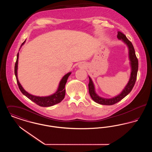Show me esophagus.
<instances>
[{
  "mask_svg": "<svg viewBox=\"0 0 152 152\" xmlns=\"http://www.w3.org/2000/svg\"><path fill=\"white\" fill-rule=\"evenodd\" d=\"M79 68H84L85 67V65L84 64H80Z\"/></svg>",
  "mask_w": 152,
  "mask_h": 152,
  "instance_id": "esophagus-1",
  "label": "esophagus"
}]
</instances>
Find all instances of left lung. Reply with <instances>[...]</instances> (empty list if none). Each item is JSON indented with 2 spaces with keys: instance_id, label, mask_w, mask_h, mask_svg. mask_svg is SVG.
Masks as SVG:
<instances>
[{
  "instance_id": "8db88e82",
  "label": "left lung",
  "mask_w": 152,
  "mask_h": 152,
  "mask_svg": "<svg viewBox=\"0 0 152 152\" xmlns=\"http://www.w3.org/2000/svg\"><path fill=\"white\" fill-rule=\"evenodd\" d=\"M117 37L118 39L122 40L123 42L127 45L128 48L129 59L130 60V65L131 67L130 79L126 86L124 88L123 91L120 94H118L117 96H116L114 97L107 99V98H104V97H100V96H99L96 94L95 91V87H94L93 81L91 79V77L88 76L89 79V83L88 84L89 94L94 101L101 105H112L118 102V101L121 100L131 92V91L132 90L134 86L136 80L137 79L138 62L137 58L136 56L133 45L130 41L127 39L126 36L122 32L118 31L117 32Z\"/></svg>"
}]
</instances>
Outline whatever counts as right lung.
Returning <instances> with one entry per match:
<instances>
[{
  "label": "right lung",
  "mask_w": 152,
  "mask_h": 152,
  "mask_svg": "<svg viewBox=\"0 0 152 152\" xmlns=\"http://www.w3.org/2000/svg\"><path fill=\"white\" fill-rule=\"evenodd\" d=\"M26 40L22 43L20 48L22 47V45L25 43ZM19 49V50H20ZM19 53L18 52L17 54V58H16V61L15 63V75L16 78V81L18 85L19 86V88L21 92L24 95H25L27 97H28L29 100L31 101L34 102L37 104L40 107H51L53 106L55 104H57L58 103L62 101L64 97L65 94V86L66 84V83L67 81V80L69 75L71 74V72H68L65 75L61 80H60L58 87V89L56 91L55 93L53 94H51L48 96H36L32 94H30L28 93L26 91L24 90V89L23 88L22 85L19 83L18 78V58H19Z\"/></svg>",
  "instance_id": "add662e5"
}]
</instances>
